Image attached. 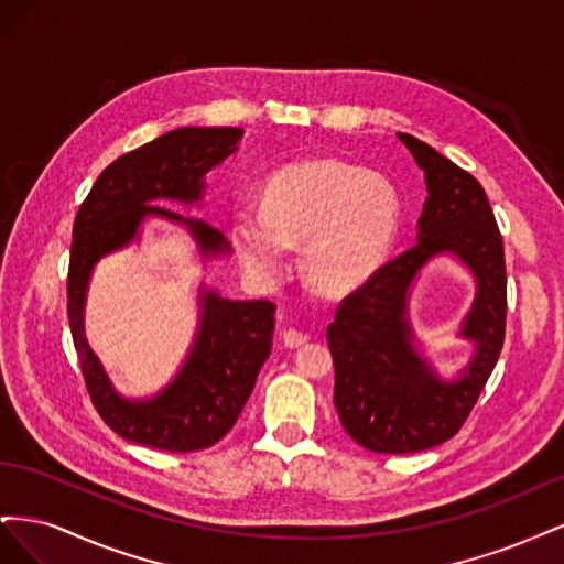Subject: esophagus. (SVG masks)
<instances>
[{"label":"esophagus","mask_w":564,"mask_h":564,"mask_svg":"<svg viewBox=\"0 0 564 564\" xmlns=\"http://www.w3.org/2000/svg\"><path fill=\"white\" fill-rule=\"evenodd\" d=\"M308 334H303V332H299V329H286L284 334H282V340H284V346L286 348H301L303 344H308Z\"/></svg>","instance_id":"obj_1"}]
</instances>
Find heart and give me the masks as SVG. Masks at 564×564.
<instances>
[{
    "label": "heart",
    "instance_id": "heart-1",
    "mask_svg": "<svg viewBox=\"0 0 564 564\" xmlns=\"http://www.w3.org/2000/svg\"><path fill=\"white\" fill-rule=\"evenodd\" d=\"M400 197L388 181L338 160H311L270 178L263 207L232 214L230 237L245 265L268 282L286 272V245H305V275L322 294L362 289L390 259Z\"/></svg>",
    "mask_w": 564,
    "mask_h": 564
}]
</instances>
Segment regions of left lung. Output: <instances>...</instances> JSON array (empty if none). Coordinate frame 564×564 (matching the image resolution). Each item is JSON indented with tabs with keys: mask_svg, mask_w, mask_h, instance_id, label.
<instances>
[{
	"mask_svg": "<svg viewBox=\"0 0 564 564\" xmlns=\"http://www.w3.org/2000/svg\"><path fill=\"white\" fill-rule=\"evenodd\" d=\"M398 139L429 187L419 242L340 301L327 329L338 419L357 445L377 454H414L454 437L497 367L506 336L503 240L482 185L429 143L409 133ZM440 252H454L478 284L462 325L476 352L454 382H442L415 352L405 317L408 286Z\"/></svg>",
	"mask_w": 564,
	"mask_h": 564,
	"instance_id": "8db88e82",
	"label": "left lung"
}]
</instances>
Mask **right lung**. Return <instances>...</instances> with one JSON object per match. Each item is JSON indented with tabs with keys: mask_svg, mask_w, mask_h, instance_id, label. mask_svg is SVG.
Masks as SVG:
<instances>
[{
	"mask_svg": "<svg viewBox=\"0 0 564 564\" xmlns=\"http://www.w3.org/2000/svg\"><path fill=\"white\" fill-rule=\"evenodd\" d=\"M237 127H183L117 158L91 187L75 216L67 319L91 402L110 429L135 445L164 452L207 449L242 414L256 377L268 360L275 329L270 301H230L202 289L199 329L178 377L150 400L117 395L84 336V301L91 270L106 253L131 245L145 216L183 224L202 256L228 253L226 237L202 218H183L158 199L195 204L204 176L237 150Z\"/></svg>",
	"mask_w": 564,
	"mask_h": 564,
	"instance_id": "add662e5",
	"label": "right lung"
}]
</instances>
